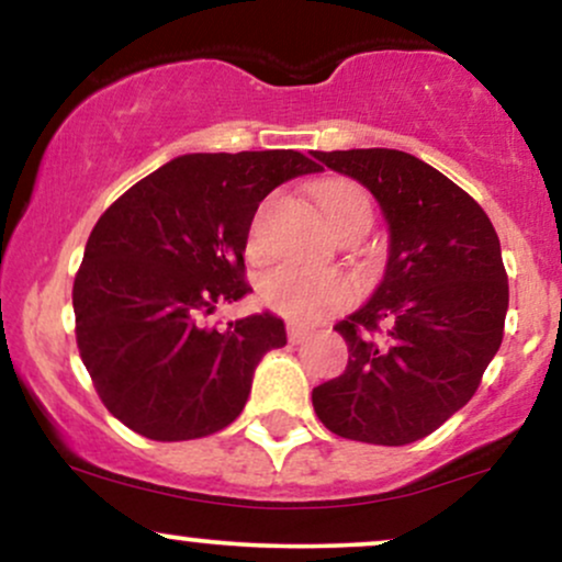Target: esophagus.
<instances>
[{"instance_id": "obj_1", "label": "esophagus", "mask_w": 562, "mask_h": 562, "mask_svg": "<svg viewBox=\"0 0 562 562\" xmlns=\"http://www.w3.org/2000/svg\"><path fill=\"white\" fill-rule=\"evenodd\" d=\"M286 336H289V341H292V345H302V341H305L310 336V328L300 326V323H289Z\"/></svg>"}]
</instances>
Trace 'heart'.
Here are the masks:
<instances>
[{
  "mask_svg": "<svg viewBox=\"0 0 562 562\" xmlns=\"http://www.w3.org/2000/svg\"><path fill=\"white\" fill-rule=\"evenodd\" d=\"M315 202H318L323 217L328 221L336 234L355 221H371V200L355 181L347 178H326L313 189ZM260 221V217H257ZM249 247H255V231ZM262 305L283 318L296 323H313L334 310L347 307L355 300V283L339 270L305 268L286 262L268 270L260 281Z\"/></svg>",
  "mask_w": 562,
  "mask_h": 562,
  "instance_id": "obj_1",
  "label": "heart"
}]
</instances>
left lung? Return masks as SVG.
<instances>
[{"mask_svg": "<svg viewBox=\"0 0 562 562\" xmlns=\"http://www.w3.org/2000/svg\"><path fill=\"white\" fill-rule=\"evenodd\" d=\"M313 155L371 189L392 231L373 300L334 326L349 362L313 389L315 415L336 437L411 445L476 394L503 345L510 292L497 231L468 191L407 151Z\"/></svg>", "mask_w": 562, "mask_h": 562, "instance_id": "8db88e82", "label": "left lung"}]
</instances>
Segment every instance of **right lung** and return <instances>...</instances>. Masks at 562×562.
Listing matches in <instances>:
<instances>
[{"mask_svg": "<svg viewBox=\"0 0 562 562\" xmlns=\"http://www.w3.org/2000/svg\"><path fill=\"white\" fill-rule=\"evenodd\" d=\"M321 165L294 149L183 155L104 210L72 281L76 345L104 407L155 441L210 437L244 411L283 321L204 326L252 292L244 247L257 204Z\"/></svg>", "mask_w": 562, "mask_h": 562, "instance_id": "1", "label": "right lung"}]
</instances>
